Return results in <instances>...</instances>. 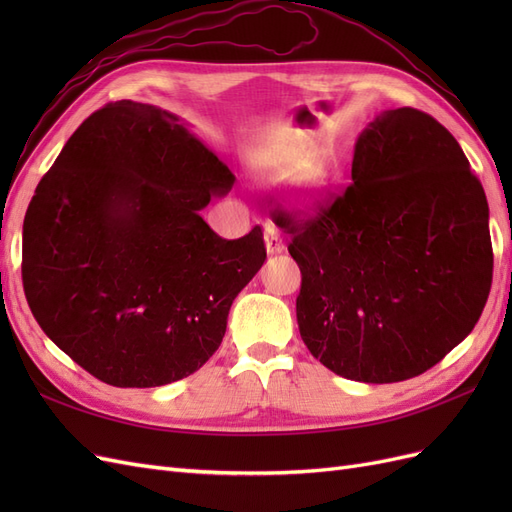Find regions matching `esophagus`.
Wrapping results in <instances>:
<instances>
[{
	"mask_svg": "<svg viewBox=\"0 0 512 512\" xmlns=\"http://www.w3.org/2000/svg\"><path fill=\"white\" fill-rule=\"evenodd\" d=\"M265 243H267V252L271 256L284 252V239L280 237V232H277V228L271 226V224H267V228H265Z\"/></svg>",
	"mask_w": 512,
	"mask_h": 512,
	"instance_id": "obj_1",
	"label": "esophagus"
}]
</instances>
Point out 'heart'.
Returning <instances> with one entry per match:
<instances>
[{
  "mask_svg": "<svg viewBox=\"0 0 512 512\" xmlns=\"http://www.w3.org/2000/svg\"><path fill=\"white\" fill-rule=\"evenodd\" d=\"M309 160V151L307 149H299V147H290V149H282L273 153L265 160V166H262V175L269 179H277V177H288L294 175V185L301 194H309L314 190V173L309 168L303 169L302 166L307 164Z\"/></svg>",
  "mask_w": 512,
  "mask_h": 512,
  "instance_id": "heart-1",
  "label": "heart"
}]
</instances>
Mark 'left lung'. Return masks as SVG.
Listing matches in <instances>:
<instances>
[{"instance_id": "left-lung-1", "label": "left lung", "mask_w": 512, "mask_h": 512, "mask_svg": "<svg viewBox=\"0 0 512 512\" xmlns=\"http://www.w3.org/2000/svg\"><path fill=\"white\" fill-rule=\"evenodd\" d=\"M303 282L297 322L324 367L401 382L466 339L489 297V205L455 136L416 108L376 115L352 183L316 218L284 213Z\"/></svg>"}]
</instances>
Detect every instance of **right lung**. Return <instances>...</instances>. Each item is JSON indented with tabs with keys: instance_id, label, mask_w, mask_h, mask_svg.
<instances>
[{
	"instance_id": "right-lung-1",
	"label": "right lung",
	"mask_w": 512,
	"mask_h": 512,
	"mask_svg": "<svg viewBox=\"0 0 512 512\" xmlns=\"http://www.w3.org/2000/svg\"><path fill=\"white\" fill-rule=\"evenodd\" d=\"M232 183L175 113L119 100L89 115L23 222V288L46 337L119 389L203 367L267 258L260 226L228 241L200 218Z\"/></svg>"
}]
</instances>
